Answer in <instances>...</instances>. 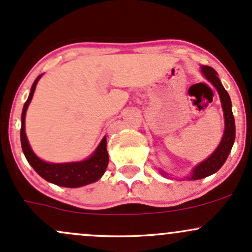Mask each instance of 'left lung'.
<instances>
[{
  "label": "left lung",
  "mask_w": 252,
  "mask_h": 252,
  "mask_svg": "<svg viewBox=\"0 0 252 252\" xmlns=\"http://www.w3.org/2000/svg\"><path fill=\"white\" fill-rule=\"evenodd\" d=\"M201 72L215 86L219 93V96H220L224 116V132L222 139H221L219 147L215 149V151L207 159H204V161L194 167L190 177H188V179L190 180L202 179V178L209 177V175L218 172L222 167L224 162H226L227 158H228L235 138L234 116L233 113H232V102L231 98H229L228 93L224 90L220 79L218 78V73H216L215 69L209 66H202Z\"/></svg>",
  "instance_id": "left-lung-1"
}]
</instances>
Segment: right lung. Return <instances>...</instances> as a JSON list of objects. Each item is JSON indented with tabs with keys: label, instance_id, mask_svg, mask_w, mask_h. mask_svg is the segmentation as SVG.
<instances>
[{
	"label": "right lung",
	"instance_id": "right-lung-1",
	"mask_svg": "<svg viewBox=\"0 0 252 252\" xmlns=\"http://www.w3.org/2000/svg\"><path fill=\"white\" fill-rule=\"evenodd\" d=\"M40 77H42V74L38 75L34 83L32 84L29 98L24 104L23 114H21L20 139L24 155L32 166V168L36 170L43 179L55 184V185L63 186V188H80V186L94 183L104 174L108 166V161H109L105 137L102 139V142L99 143V145L90 158L84 159V161L69 162V163H50V162L43 161V159L37 158L36 154L30 147L28 137L25 133V116Z\"/></svg>",
	"mask_w": 252,
	"mask_h": 252
}]
</instances>
